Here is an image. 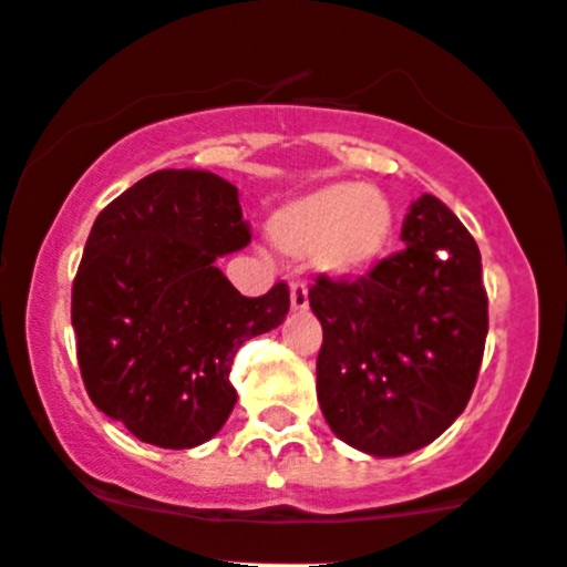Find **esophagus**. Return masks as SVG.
Instances as JSON below:
<instances>
[{
  "label": "esophagus",
  "mask_w": 567,
  "mask_h": 567,
  "mask_svg": "<svg viewBox=\"0 0 567 567\" xmlns=\"http://www.w3.org/2000/svg\"><path fill=\"white\" fill-rule=\"evenodd\" d=\"M307 305H310V293H307V285L305 282L290 285V307H293V310H307Z\"/></svg>",
  "instance_id": "34e87169"
}]
</instances>
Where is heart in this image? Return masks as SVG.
<instances>
[{
	"label": "heart",
	"instance_id": "heart-1",
	"mask_svg": "<svg viewBox=\"0 0 567 567\" xmlns=\"http://www.w3.org/2000/svg\"><path fill=\"white\" fill-rule=\"evenodd\" d=\"M268 236L282 255L312 257L331 277H359L390 251L394 210L375 188L331 183L274 210Z\"/></svg>",
	"mask_w": 567,
	"mask_h": 567
}]
</instances>
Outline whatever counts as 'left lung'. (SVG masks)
<instances>
[{"label":"left lung","mask_w":567,"mask_h":567,"mask_svg":"<svg viewBox=\"0 0 567 567\" xmlns=\"http://www.w3.org/2000/svg\"><path fill=\"white\" fill-rule=\"evenodd\" d=\"M400 241L368 277L318 274L310 288L323 326L320 411L337 439L375 458L414 453L453 425L488 334L480 249L458 216L422 194Z\"/></svg>","instance_id":"left-lung-1"}]
</instances>
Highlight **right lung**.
Returning a JSON list of instances; mask_svg holds the SVG:
<instances>
[{
    "label": "right lung",
    "instance_id": "1",
    "mask_svg": "<svg viewBox=\"0 0 567 567\" xmlns=\"http://www.w3.org/2000/svg\"><path fill=\"white\" fill-rule=\"evenodd\" d=\"M238 188L205 169H158L106 205L71 293L90 400L140 442L188 450L230 416L238 348L277 329L290 290L241 296L216 257L247 247Z\"/></svg>",
    "mask_w": 567,
    "mask_h": 567
}]
</instances>
